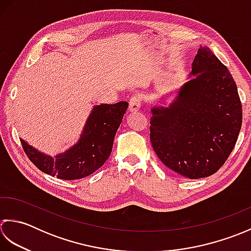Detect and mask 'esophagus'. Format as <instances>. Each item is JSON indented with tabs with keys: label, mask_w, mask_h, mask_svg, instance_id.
Instances as JSON below:
<instances>
[{
	"label": "esophagus",
	"mask_w": 251,
	"mask_h": 251,
	"mask_svg": "<svg viewBox=\"0 0 251 251\" xmlns=\"http://www.w3.org/2000/svg\"><path fill=\"white\" fill-rule=\"evenodd\" d=\"M141 108V100L140 97L137 96H133L132 99L129 101V111L131 112H135Z\"/></svg>",
	"instance_id": "obj_1"
}]
</instances>
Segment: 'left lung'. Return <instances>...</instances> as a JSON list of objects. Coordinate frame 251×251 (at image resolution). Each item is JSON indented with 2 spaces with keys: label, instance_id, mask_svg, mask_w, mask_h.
Here are the masks:
<instances>
[{
  "label": "left lung",
  "instance_id": "left-lung-1",
  "mask_svg": "<svg viewBox=\"0 0 251 251\" xmlns=\"http://www.w3.org/2000/svg\"><path fill=\"white\" fill-rule=\"evenodd\" d=\"M175 100L151 106V142L165 166L188 178L206 177L226 161L242 127L243 109L228 69L201 47Z\"/></svg>",
  "mask_w": 251,
  "mask_h": 251
}]
</instances>
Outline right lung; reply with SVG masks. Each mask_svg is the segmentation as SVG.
Wrapping results in <instances>:
<instances>
[{"mask_svg": "<svg viewBox=\"0 0 251 251\" xmlns=\"http://www.w3.org/2000/svg\"><path fill=\"white\" fill-rule=\"evenodd\" d=\"M127 106L126 101L94 106L78 143L55 157L43 154L22 139L20 142L39 170L61 180H79L94 173L108 159Z\"/></svg>", "mask_w": 251, "mask_h": 251, "instance_id": "1", "label": "right lung"}]
</instances>
